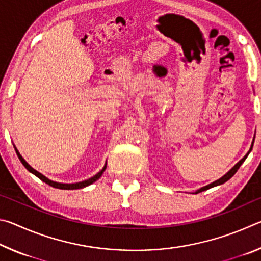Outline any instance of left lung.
<instances>
[{
	"instance_id": "1",
	"label": "left lung",
	"mask_w": 261,
	"mask_h": 261,
	"mask_svg": "<svg viewBox=\"0 0 261 261\" xmlns=\"http://www.w3.org/2000/svg\"><path fill=\"white\" fill-rule=\"evenodd\" d=\"M254 137H255V135H254ZM253 141H254V138H253ZM253 141H252V145H251V147H250V151H249V152H247V154H246V155H245L244 158H243V159H242V160H241L240 162H237V163H236V165H235V166H233V167L231 168V169H230V170H229V171H228V173H227L226 175H224V176H222V177H221L220 179H218V180H215V182H213V183H211L210 185H206V187H204V188H201V189H199V190H198V191H197L196 193H199V192H201V191H205V190H207V189H211V188L218 187V185H221V184L226 183V182H227V180H229V179H230V178L232 177V176L236 174V171L238 170V168H240V167H241V165H242V163L245 161V159L247 158V155H249V154H250V152H251V151H252V147H253Z\"/></svg>"
}]
</instances>
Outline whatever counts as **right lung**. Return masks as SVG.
I'll return each mask as SVG.
<instances>
[{
  "mask_svg": "<svg viewBox=\"0 0 261 261\" xmlns=\"http://www.w3.org/2000/svg\"><path fill=\"white\" fill-rule=\"evenodd\" d=\"M14 146H15V145H14ZM15 149H16V153H17V155H18L20 162L23 163V166L26 168V169H28V170L30 171V173H32L33 175L37 176L38 178H40V179L42 180V182L47 183L48 185H50V187H53V188H56V189H61V190H77V189H83V188H85V187H88V185H91L92 183H94L95 180H98V179L101 177V175H102V174H103V171L106 170V167H107V163H106L105 167L102 168V170H101L100 173H98V174H96L95 176H93V177L88 178V179H86V180H83V182H79V183H71V184H67V183H57V182H54V180H51V179H49V178H47L45 175H42L41 173H39L38 170H35L34 168L31 167V166L29 165V163L25 161V159L20 155V153L18 152V149L16 148V146H15Z\"/></svg>",
  "mask_w": 261,
  "mask_h": 261,
  "instance_id": "obj_1",
  "label": "right lung"
}]
</instances>
